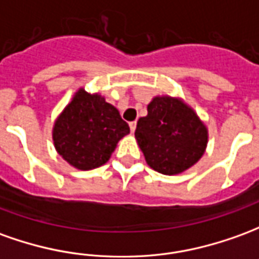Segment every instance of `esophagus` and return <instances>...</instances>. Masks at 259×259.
I'll return each instance as SVG.
<instances>
[{"instance_id":"34e87169","label":"esophagus","mask_w":259,"mask_h":259,"mask_svg":"<svg viewBox=\"0 0 259 259\" xmlns=\"http://www.w3.org/2000/svg\"><path fill=\"white\" fill-rule=\"evenodd\" d=\"M136 122H130L129 123V126H130V132H132V133H135V130H136Z\"/></svg>"}]
</instances>
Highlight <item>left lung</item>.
<instances>
[{
  "label": "left lung",
  "mask_w": 259,
  "mask_h": 259,
  "mask_svg": "<svg viewBox=\"0 0 259 259\" xmlns=\"http://www.w3.org/2000/svg\"><path fill=\"white\" fill-rule=\"evenodd\" d=\"M135 136L147 164L164 175H177L196 164L207 146V129L180 98L154 97Z\"/></svg>",
  "instance_id": "8db88e82"
}]
</instances>
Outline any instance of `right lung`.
Instances as JSON below:
<instances>
[{"label":"right lung","instance_id":"right-lung-1","mask_svg":"<svg viewBox=\"0 0 259 259\" xmlns=\"http://www.w3.org/2000/svg\"><path fill=\"white\" fill-rule=\"evenodd\" d=\"M129 133V124L113 105L79 88L54 122L53 142L70 165L88 171L104 165L117 142Z\"/></svg>","mask_w":259,"mask_h":259}]
</instances>
